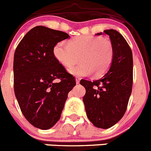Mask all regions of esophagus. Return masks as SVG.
<instances>
[{
    "label": "esophagus",
    "mask_w": 151,
    "mask_h": 151,
    "mask_svg": "<svg viewBox=\"0 0 151 151\" xmlns=\"http://www.w3.org/2000/svg\"><path fill=\"white\" fill-rule=\"evenodd\" d=\"M80 81H81V78H80V77H76V83L77 84L80 83Z\"/></svg>",
    "instance_id": "34e87169"
}]
</instances>
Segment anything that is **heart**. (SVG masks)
<instances>
[{
    "mask_svg": "<svg viewBox=\"0 0 151 151\" xmlns=\"http://www.w3.org/2000/svg\"><path fill=\"white\" fill-rule=\"evenodd\" d=\"M53 54L59 63L65 68L72 67L80 60L81 64L69 70L73 75L95 77L104 74L111 67L114 50L109 39L101 37H77L68 43L59 42L53 48Z\"/></svg>",
    "mask_w": 151,
    "mask_h": 151,
    "instance_id": "heart-1",
    "label": "heart"
}]
</instances>
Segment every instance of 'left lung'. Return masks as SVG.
Returning <instances> with one entry per match:
<instances>
[{
    "mask_svg": "<svg viewBox=\"0 0 151 151\" xmlns=\"http://www.w3.org/2000/svg\"><path fill=\"white\" fill-rule=\"evenodd\" d=\"M104 33L114 50L111 68L99 80L80 83L86 89L83 101L88 119L98 128L108 129L121 119L127 109L132 89L133 59L129 45L119 32L110 29Z\"/></svg>",
    "mask_w": 151,
    "mask_h": 151,
    "instance_id": "8db88e82",
    "label": "left lung"
}]
</instances>
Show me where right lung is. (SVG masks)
Masks as SVG:
<instances>
[{"instance_id":"right-lung-1","label":"right lung","mask_w":151,"mask_h":151,"mask_svg":"<svg viewBox=\"0 0 151 151\" xmlns=\"http://www.w3.org/2000/svg\"><path fill=\"white\" fill-rule=\"evenodd\" d=\"M68 37L65 32L39 25L24 36L15 51V95L25 119L40 129L59 121L68 94L76 85L74 77L53 54L55 44Z\"/></svg>"}]
</instances>
